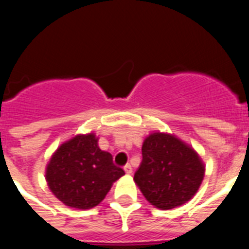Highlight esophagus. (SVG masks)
<instances>
[{"instance_id":"1","label":"esophagus","mask_w":249,"mask_h":249,"mask_svg":"<svg viewBox=\"0 0 249 249\" xmlns=\"http://www.w3.org/2000/svg\"><path fill=\"white\" fill-rule=\"evenodd\" d=\"M124 171H125V173H126V174H131L132 173V168H131V166H130V163L125 164Z\"/></svg>"}]
</instances>
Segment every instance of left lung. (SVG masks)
I'll list each match as a JSON object with an SVG mask.
<instances>
[{"label":"left lung","instance_id":"left-lung-1","mask_svg":"<svg viewBox=\"0 0 249 249\" xmlns=\"http://www.w3.org/2000/svg\"><path fill=\"white\" fill-rule=\"evenodd\" d=\"M198 153L176 136L153 132L142 145V161L134 180L152 205L162 210L183 205L198 192L204 178Z\"/></svg>","mask_w":249,"mask_h":249}]
</instances>
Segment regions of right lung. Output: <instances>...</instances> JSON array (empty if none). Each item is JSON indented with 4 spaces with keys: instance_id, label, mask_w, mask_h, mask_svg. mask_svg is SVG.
<instances>
[{
    "instance_id": "1",
    "label": "right lung",
    "mask_w": 249,
    "mask_h": 249,
    "mask_svg": "<svg viewBox=\"0 0 249 249\" xmlns=\"http://www.w3.org/2000/svg\"><path fill=\"white\" fill-rule=\"evenodd\" d=\"M124 169L102 151L93 134L77 135L62 143L46 167V182L60 201L76 209L98 205Z\"/></svg>"
}]
</instances>
